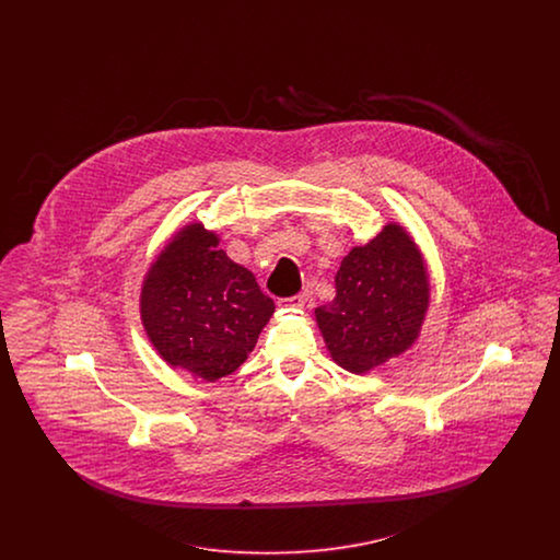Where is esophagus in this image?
I'll use <instances>...</instances> for the list:
<instances>
[{"label":"esophagus","instance_id":"obj_1","mask_svg":"<svg viewBox=\"0 0 560 560\" xmlns=\"http://www.w3.org/2000/svg\"><path fill=\"white\" fill-rule=\"evenodd\" d=\"M304 295L302 293H295V295H290V298H281L279 300V306H290V308H302L304 306Z\"/></svg>","mask_w":560,"mask_h":560}]
</instances>
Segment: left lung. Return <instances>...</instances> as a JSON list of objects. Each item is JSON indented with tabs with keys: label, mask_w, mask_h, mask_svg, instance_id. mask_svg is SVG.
Returning a JSON list of instances; mask_svg holds the SVG:
<instances>
[{
	"label": "left lung",
	"mask_w": 560,
	"mask_h": 560,
	"mask_svg": "<svg viewBox=\"0 0 560 560\" xmlns=\"http://www.w3.org/2000/svg\"><path fill=\"white\" fill-rule=\"evenodd\" d=\"M428 306V277L416 243L384 226L352 247L336 275V298L315 311L334 361L365 373L418 338Z\"/></svg>",
	"instance_id": "obj_1"
}]
</instances>
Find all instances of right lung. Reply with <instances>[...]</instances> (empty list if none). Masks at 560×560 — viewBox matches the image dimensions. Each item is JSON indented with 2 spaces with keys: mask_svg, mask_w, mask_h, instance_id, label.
Listing matches in <instances>:
<instances>
[{
  "mask_svg": "<svg viewBox=\"0 0 560 560\" xmlns=\"http://www.w3.org/2000/svg\"><path fill=\"white\" fill-rule=\"evenodd\" d=\"M275 311L247 268L201 224L183 229L151 267L140 313L161 357L213 382L235 372Z\"/></svg>",
  "mask_w": 560,
  "mask_h": 560,
  "instance_id": "1",
  "label": "right lung"
}]
</instances>
